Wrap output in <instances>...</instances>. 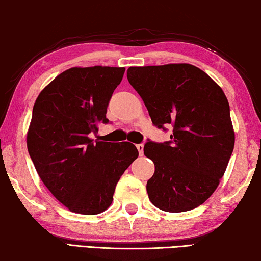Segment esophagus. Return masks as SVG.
<instances>
[{
  "instance_id": "34e87169",
  "label": "esophagus",
  "mask_w": 261,
  "mask_h": 261,
  "mask_svg": "<svg viewBox=\"0 0 261 261\" xmlns=\"http://www.w3.org/2000/svg\"><path fill=\"white\" fill-rule=\"evenodd\" d=\"M137 150H138V152H139V155H143V153H144V145L143 144H137Z\"/></svg>"
}]
</instances>
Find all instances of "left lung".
<instances>
[{
  "instance_id": "obj_1",
  "label": "left lung",
  "mask_w": 261,
  "mask_h": 261,
  "mask_svg": "<svg viewBox=\"0 0 261 261\" xmlns=\"http://www.w3.org/2000/svg\"><path fill=\"white\" fill-rule=\"evenodd\" d=\"M127 80L143 98L152 123L173 126L171 140L148 142L154 163L148 198L164 212H188L208 200L224 175L234 146L225 94L208 74L190 64L130 67Z\"/></svg>"
}]
</instances>
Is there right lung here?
Instances as JSON below:
<instances>
[{"instance_id":"1","label":"right lung","mask_w":261,"mask_h":261,"mask_svg":"<svg viewBox=\"0 0 261 261\" xmlns=\"http://www.w3.org/2000/svg\"><path fill=\"white\" fill-rule=\"evenodd\" d=\"M125 68L72 67L41 90L27 145L39 177L71 212L96 215L110 206L119 177L138 150L129 142L94 140Z\"/></svg>"}]
</instances>
